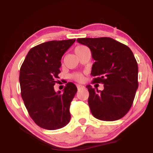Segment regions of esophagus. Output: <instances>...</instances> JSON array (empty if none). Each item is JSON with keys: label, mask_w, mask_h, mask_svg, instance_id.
Here are the masks:
<instances>
[{"label": "esophagus", "mask_w": 153, "mask_h": 153, "mask_svg": "<svg viewBox=\"0 0 153 153\" xmlns=\"http://www.w3.org/2000/svg\"><path fill=\"white\" fill-rule=\"evenodd\" d=\"M76 87H77V88H78L79 90V89H82V88H84V85H80V84H79V85H76Z\"/></svg>", "instance_id": "esophagus-1"}]
</instances>
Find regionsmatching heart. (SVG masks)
Returning a JSON list of instances; mask_svg holds the SVG:
<instances>
[{
	"label": "heart",
	"instance_id": "1",
	"mask_svg": "<svg viewBox=\"0 0 153 153\" xmlns=\"http://www.w3.org/2000/svg\"><path fill=\"white\" fill-rule=\"evenodd\" d=\"M87 49L88 48L86 47L81 45V46H78V47H76L74 51L75 53H76V56H78ZM71 77H72L73 79H74V80H76L77 81H82L83 80V76L82 74H81V73H74V74H72Z\"/></svg>",
	"mask_w": 153,
	"mask_h": 153
}]
</instances>
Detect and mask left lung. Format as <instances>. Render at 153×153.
<instances>
[{"label": "left lung", "mask_w": 153, "mask_h": 153, "mask_svg": "<svg viewBox=\"0 0 153 153\" xmlns=\"http://www.w3.org/2000/svg\"><path fill=\"white\" fill-rule=\"evenodd\" d=\"M76 41L91 49L95 60L91 75L93 83H103V91L86 85L91 111L95 118L104 121L122 118L132 105L138 83V65L127 46L110 38H78Z\"/></svg>", "instance_id": "8db88e82"}]
</instances>
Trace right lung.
Masks as SVG:
<instances>
[{
    "label": "right lung",
    "mask_w": 153,
    "mask_h": 153,
    "mask_svg": "<svg viewBox=\"0 0 153 153\" xmlns=\"http://www.w3.org/2000/svg\"><path fill=\"white\" fill-rule=\"evenodd\" d=\"M76 39L49 41L33 47L20 69L21 95L29 115L43 129L55 130L70 120V106L77 88L68 83L63 93L53 85L60 72L61 58Z\"/></svg>",
    "instance_id": "1"
}]
</instances>
